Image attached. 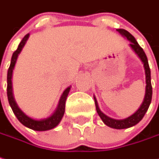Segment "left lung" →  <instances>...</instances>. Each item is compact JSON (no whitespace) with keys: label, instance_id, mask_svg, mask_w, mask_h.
<instances>
[{"label":"left lung","instance_id":"left-lung-1","mask_svg":"<svg viewBox=\"0 0 159 159\" xmlns=\"http://www.w3.org/2000/svg\"><path fill=\"white\" fill-rule=\"evenodd\" d=\"M117 32H119L123 37L126 38L127 40H129L131 42L129 44L130 47L133 49V51L137 54V56L139 57V59L141 60L142 64L144 65L145 73V83H146L144 101H143L140 107H139V109L134 114H132L131 116L127 117V118L122 119V120H116V119L110 118L105 114H103L102 112L101 111V109L99 108L98 102L96 101L95 95H94V99H95V107H96L97 114H99V116L101 117L102 120L105 125L109 126L111 128H114V129H125V128H129V127H132V126L137 125L138 123L140 121L143 119V117L145 116V113H146V111L148 110L151 102H152V83H151V70H150L148 60H147V57H146L145 52L143 51V49L138 44L135 38L131 33H128L126 30L117 29Z\"/></svg>","mask_w":159,"mask_h":159}]
</instances>
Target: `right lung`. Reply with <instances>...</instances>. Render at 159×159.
<instances>
[{"label": "right lung", "instance_id": "add662e5", "mask_svg": "<svg viewBox=\"0 0 159 159\" xmlns=\"http://www.w3.org/2000/svg\"><path fill=\"white\" fill-rule=\"evenodd\" d=\"M29 36L30 34L28 33L23 38V39L18 46V49L13 53V56L11 58V64H10L9 69L7 70V99H8V102H9L10 107L14 112V114H15V116L17 117L19 121L20 122L22 125H24L30 129L35 130V131H47V130L55 128L60 123L61 120L64 116V111H65V102H66V99H67V96H68L69 92L70 90L71 86L67 88L63 92V94L59 99L58 105L57 107L56 110L53 112V114L51 116H49L47 118L41 119V120H35V119L31 118L19 107L15 100H14V94H13L12 77H13V71H14V66H15L16 61H17L18 56L20 53L21 52L22 49L25 46Z\"/></svg>", "mask_w": 159, "mask_h": 159}]
</instances>
